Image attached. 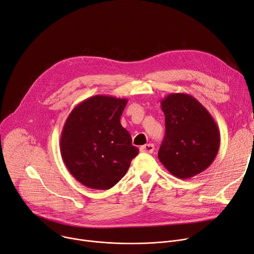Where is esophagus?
<instances>
[{
  "mask_svg": "<svg viewBox=\"0 0 254 254\" xmlns=\"http://www.w3.org/2000/svg\"><path fill=\"white\" fill-rule=\"evenodd\" d=\"M153 150H154V145L152 143H148V144L142 145L140 147V151L145 152V153H152Z\"/></svg>",
  "mask_w": 254,
  "mask_h": 254,
  "instance_id": "obj_1",
  "label": "esophagus"
}]
</instances>
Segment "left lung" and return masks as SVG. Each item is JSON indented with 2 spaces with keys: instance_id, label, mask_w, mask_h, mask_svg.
<instances>
[{
  "instance_id": "left-lung-1",
  "label": "left lung",
  "mask_w": 254,
  "mask_h": 254,
  "mask_svg": "<svg viewBox=\"0 0 254 254\" xmlns=\"http://www.w3.org/2000/svg\"><path fill=\"white\" fill-rule=\"evenodd\" d=\"M166 134L159 160L175 177L189 179L216 159L221 135L209 112L190 94L170 93L161 101Z\"/></svg>"
}]
</instances>
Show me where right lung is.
<instances>
[{
	"label": "right lung",
	"mask_w": 254,
	"mask_h": 254,
	"mask_svg": "<svg viewBox=\"0 0 254 254\" xmlns=\"http://www.w3.org/2000/svg\"><path fill=\"white\" fill-rule=\"evenodd\" d=\"M126 99L94 95L78 104L64 124L60 150L72 176L91 189L107 190L126 174L139 149L120 118Z\"/></svg>",
	"instance_id": "right-lung-1"
}]
</instances>
